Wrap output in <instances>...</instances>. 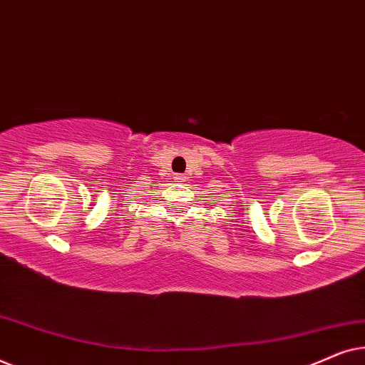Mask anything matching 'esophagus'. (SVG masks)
Masks as SVG:
<instances>
[{
  "label": "esophagus",
  "instance_id": "34e87169",
  "mask_svg": "<svg viewBox=\"0 0 365 365\" xmlns=\"http://www.w3.org/2000/svg\"><path fill=\"white\" fill-rule=\"evenodd\" d=\"M184 179H186V178H184L182 174H176V181L178 182H184Z\"/></svg>",
  "mask_w": 365,
  "mask_h": 365
}]
</instances>
